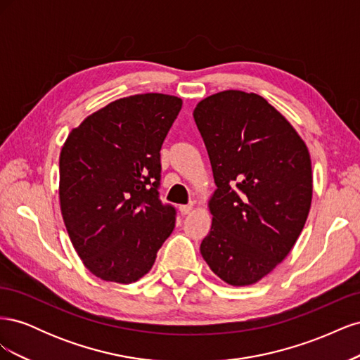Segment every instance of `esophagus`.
I'll use <instances>...</instances> for the list:
<instances>
[{"label": "esophagus", "mask_w": 360, "mask_h": 360, "mask_svg": "<svg viewBox=\"0 0 360 360\" xmlns=\"http://www.w3.org/2000/svg\"><path fill=\"white\" fill-rule=\"evenodd\" d=\"M179 210H180V213L183 216H186V214H189L192 212V205L191 204H183V205L179 207Z\"/></svg>", "instance_id": "obj_1"}]
</instances>
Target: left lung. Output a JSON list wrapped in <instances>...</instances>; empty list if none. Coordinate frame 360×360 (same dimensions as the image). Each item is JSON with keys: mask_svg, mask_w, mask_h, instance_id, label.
<instances>
[{"mask_svg": "<svg viewBox=\"0 0 360 360\" xmlns=\"http://www.w3.org/2000/svg\"><path fill=\"white\" fill-rule=\"evenodd\" d=\"M193 118L217 186L201 255L226 284H255L288 255L307 222L308 147L284 115L254 93L209 96Z\"/></svg>", "mask_w": 360, "mask_h": 360, "instance_id": "8db88e82", "label": "left lung"}]
</instances>
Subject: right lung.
<instances>
[{
	"label": "right lung",
	"mask_w": 360,
	"mask_h": 360,
	"mask_svg": "<svg viewBox=\"0 0 360 360\" xmlns=\"http://www.w3.org/2000/svg\"><path fill=\"white\" fill-rule=\"evenodd\" d=\"M181 105L160 93L123 97L86 117L61 148V214L97 278H143L174 230L176 207L159 198L160 148Z\"/></svg>",
	"instance_id": "right-lung-1"
}]
</instances>
